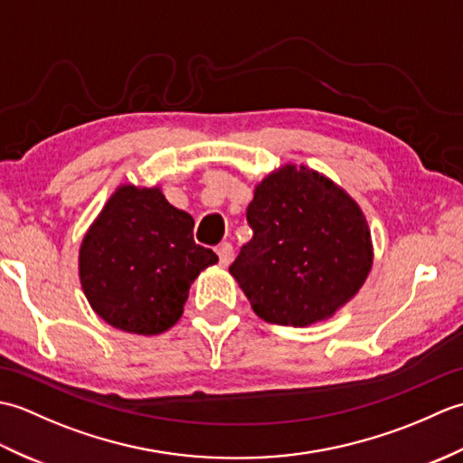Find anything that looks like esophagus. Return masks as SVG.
Here are the masks:
<instances>
[{
	"label": "esophagus",
	"mask_w": 463,
	"mask_h": 463,
	"mask_svg": "<svg viewBox=\"0 0 463 463\" xmlns=\"http://www.w3.org/2000/svg\"><path fill=\"white\" fill-rule=\"evenodd\" d=\"M216 254H219V260H221L222 267H229L231 260H232V257H234L232 244H229V242H222V244H219V247H216Z\"/></svg>",
	"instance_id": "1"
}]
</instances>
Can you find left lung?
I'll return each instance as SVG.
<instances>
[{"label":"left lung","instance_id":"obj_1","mask_svg":"<svg viewBox=\"0 0 463 463\" xmlns=\"http://www.w3.org/2000/svg\"><path fill=\"white\" fill-rule=\"evenodd\" d=\"M252 239L229 272L257 317L280 326L332 318L364 287L373 262L360 204L307 165L287 163L254 186Z\"/></svg>","mask_w":463,"mask_h":463}]
</instances>
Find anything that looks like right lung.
I'll return each mask as SVG.
<instances>
[{
	"label": "right lung",
	"mask_w": 463,
	"mask_h": 463,
	"mask_svg": "<svg viewBox=\"0 0 463 463\" xmlns=\"http://www.w3.org/2000/svg\"><path fill=\"white\" fill-rule=\"evenodd\" d=\"M194 221L159 184H119L85 232L80 280L109 326L153 336L183 317L189 288L219 257L193 241Z\"/></svg>",
	"instance_id": "1"
}]
</instances>
